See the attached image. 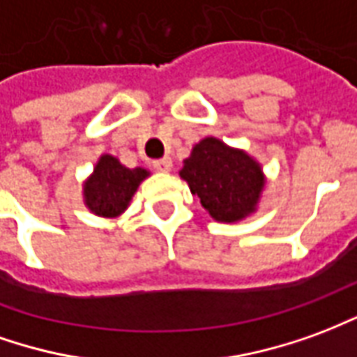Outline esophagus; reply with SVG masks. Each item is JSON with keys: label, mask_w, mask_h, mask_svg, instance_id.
Returning <instances> with one entry per match:
<instances>
[{"label": "esophagus", "mask_w": 357, "mask_h": 357, "mask_svg": "<svg viewBox=\"0 0 357 357\" xmlns=\"http://www.w3.org/2000/svg\"><path fill=\"white\" fill-rule=\"evenodd\" d=\"M153 169L159 171V173H169V171L173 169V161L169 158L158 159V161H153Z\"/></svg>", "instance_id": "1"}]
</instances>
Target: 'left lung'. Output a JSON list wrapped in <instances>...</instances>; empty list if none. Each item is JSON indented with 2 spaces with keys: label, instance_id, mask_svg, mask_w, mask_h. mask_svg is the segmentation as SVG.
<instances>
[{
  "label": "left lung",
  "instance_id": "left-lung-1",
  "mask_svg": "<svg viewBox=\"0 0 357 357\" xmlns=\"http://www.w3.org/2000/svg\"><path fill=\"white\" fill-rule=\"evenodd\" d=\"M178 174L217 223H238L254 215L267 184L254 155L215 136L194 144Z\"/></svg>",
  "mask_w": 357,
  "mask_h": 357
}]
</instances>
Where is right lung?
Returning <instances> with one entry per match:
<instances>
[{
	"label": "right lung",
	"instance_id": "1",
	"mask_svg": "<svg viewBox=\"0 0 357 357\" xmlns=\"http://www.w3.org/2000/svg\"><path fill=\"white\" fill-rule=\"evenodd\" d=\"M148 176V169H128L115 155L102 153L82 183V202L90 213L103 219H117L128 209L138 186Z\"/></svg>",
	"mask_w": 357,
	"mask_h": 357
}]
</instances>
